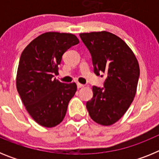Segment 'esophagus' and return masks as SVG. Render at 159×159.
Wrapping results in <instances>:
<instances>
[{
	"label": "esophagus",
	"instance_id": "esophagus-1",
	"mask_svg": "<svg viewBox=\"0 0 159 159\" xmlns=\"http://www.w3.org/2000/svg\"><path fill=\"white\" fill-rule=\"evenodd\" d=\"M76 85H77V88H83V87H84V85H83V84H80V83H77Z\"/></svg>",
	"mask_w": 159,
	"mask_h": 159
}]
</instances>
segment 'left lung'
<instances>
[{"instance_id": "8db88e82", "label": "left lung", "mask_w": 159, "mask_h": 159, "mask_svg": "<svg viewBox=\"0 0 159 159\" xmlns=\"http://www.w3.org/2000/svg\"><path fill=\"white\" fill-rule=\"evenodd\" d=\"M91 53L94 72H103V88L93 86V97L86 103L95 123L110 126L126 113L136 93L140 70L135 56L121 38L108 32L80 33Z\"/></svg>"}]
</instances>
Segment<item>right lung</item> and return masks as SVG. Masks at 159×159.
<instances>
[{
	"instance_id": "1",
	"label": "right lung",
	"mask_w": 159,
	"mask_h": 159,
	"mask_svg": "<svg viewBox=\"0 0 159 159\" xmlns=\"http://www.w3.org/2000/svg\"><path fill=\"white\" fill-rule=\"evenodd\" d=\"M79 42L71 33L45 32L20 55L17 92L31 117L43 127H56L63 121L68 102L76 92L75 83H60L53 77L58 73L63 54Z\"/></svg>"
}]
</instances>
